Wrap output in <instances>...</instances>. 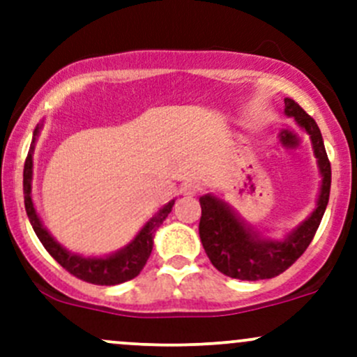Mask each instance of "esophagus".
Here are the masks:
<instances>
[{
    "instance_id": "esophagus-1",
    "label": "esophagus",
    "mask_w": 357,
    "mask_h": 357,
    "mask_svg": "<svg viewBox=\"0 0 357 357\" xmlns=\"http://www.w3.org/2000/svg\"><path fill=\"white\" fill-rule=\"evenodd\" d=\"M200 190V185L197 181H193V179H186V181L181 183V186H179V192H181V195H186V197H193L197 195Z\"/></svg>"
}]
</instances>
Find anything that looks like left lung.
Returning a JSON list of instances; mask_svg holds the SVG:
<instances>
[{"instance_id": "1", "label": "left lung", "mask_w": 357, "mask_h": 357, "mask_svg": "<svg viewBox=\"0 0 357 357\" xmlns=\"http://www.w3.org/2000/svg\"><path fill=\"white\" fill-rule=\"evenodd\" d=\"M285 115L309 136L316 165L321 176L318 199L311 214L283 236L259 231L225 199L205 193L200 197L202 218L199 233L205 254L222 275L236 280H268L289 269L311 243L326 211L332 185V167L326 155L321 131L311 115L291 98H285Z\"/></svg>"}]
</instances>
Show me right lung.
Here are the masks:
<instances>
[{"instance_id": "1", "label": "right lung", "mask_w": 357, "mask_h": 357, "mask_svg": "<svg viewBox=\"0 0 357 357\" xmlns=\"http://www.w3.org/2000/svg\"><path fill=\"white\" fill-rule=\"evenodd\" d=\"M45 126V121L39 122L36 126L34 132H32V143L29 149L27 158H25L24 165V202L25 211H27L29 221H31L32 229L38 235L39 242L43 247L50 252L53 259L59 262L62 268H66L70 275L77 276V278L84 280L88 283H95V285H119V283L129 282V280L136 278L143 268H145L146 261H149L150 254L153 248V238H155V231L158 226L165 221L169 212L172 211L174 200H169L167 204L162 205L160 208L142 226L135 238L119 250L112 252L107 255H84L77 254V252L68 250L55 240V236L48 231L45 222L39 218L38 211H36L34 200H32V169H34V149L36 142H38L41 129Z\"/></svg>"}]
</instances>
